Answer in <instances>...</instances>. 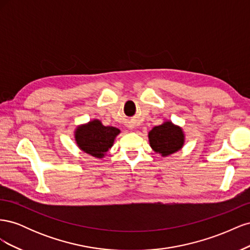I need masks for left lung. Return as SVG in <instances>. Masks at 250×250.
Masks as SVG:
<instances>
[{
  "mask_svg": "<svg viewBox=\"0 0 250 250\" xmlns=\"http://www.w3.org/2000/svg\"><path fill=\"white\" fill-rule=\"evenodd\" d=\"M150 146L156 153L168 156L183 148L185 135L181 128L172 122H165L153 127L148 134Z\"/></svg>",
  "mask_w": 250,
  "mask_h": 250,
  "instance_id": "obj_1",
  "label": "left lung"
}]
</instances>
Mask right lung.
Here are the masks:
<instances>
[{
    "mask_svg": "<svg viewBox=\"0 0 250 250\" xmlns=\"http://www.w3.org/2000/svg\"><path fill=\"white\" fill-rule=\"evenodd\" d=\"M120 130L112 126H104L99 120L90 121L79 126L75 131L78 147L92 156L101 158L111 148Z\"/></svg>",
    "mask_w": 250,
    "mask_h": 250,
    "instance_id": "right-lung-1",
    "label": "right lung"
}]
</instances>
